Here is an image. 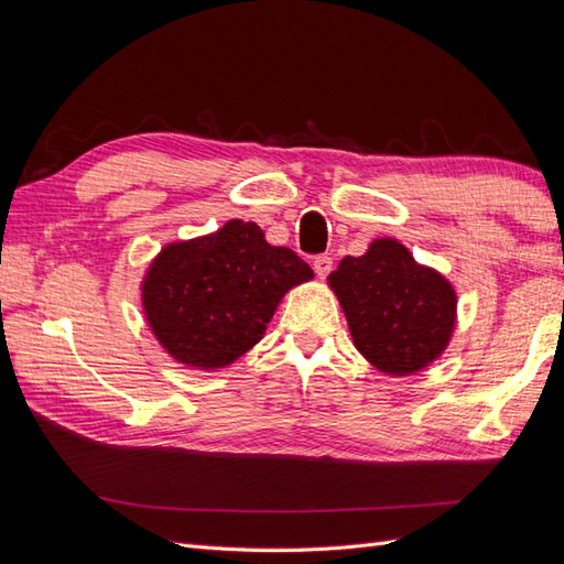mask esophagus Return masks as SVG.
<instances>
[{
    "label": "esophagus",
    "instance_id": "1",
    "mask_svg": "<svg viewBox=\"0 0 564 564\" xmlns=\"http://www.w3.org/2000/svg\"><path fill=\"white\" fill-rule=\"evenodd\" d=\"M332 268H334V261H332V256H315V261H313V270L317 272V278L319 280H324L332 272Z\"/></svg>",
    "mask_w": 564,
    "mask_h": 564
}]
</instances>
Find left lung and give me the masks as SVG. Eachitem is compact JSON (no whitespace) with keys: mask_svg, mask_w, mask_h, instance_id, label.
Masks as SVG:
<instances>
[{"mask_svg":"<svg viewBox=\"0 0 564 564\" xmlns=\"http://www.w3.org/2000/svg\"><path fill=\"white\" fill-rule=\"evenodd\" d=\"M327 282L352 346L381 373L409 377L447 350L458 322L456 289L395 237H379L362 256L340 259Z\"/></svg>","mask_w":564,"mask_h":564,"instance_id":"1","label":"left lung"}]
</instances>
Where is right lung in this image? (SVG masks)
Instances as JSON below:
<instances>
[{
	"mask_svg": "<svg viewBox=\"0 0 564 564\" xmlns=\"http://www.w3.org/2000/svg\"><path fill=\"white\" fill-rule=\"evenodd\" d=\"M315 272L286 247H272L251 220L160 249L141 280L152 336L174 362L218 371L265 336L284 294Z\"/></svg>",
	"mask_w": 564,
	"mask_h": 564,
	"instance_id": "add662e5",
	"label": "right lung"
}]
</instances>
